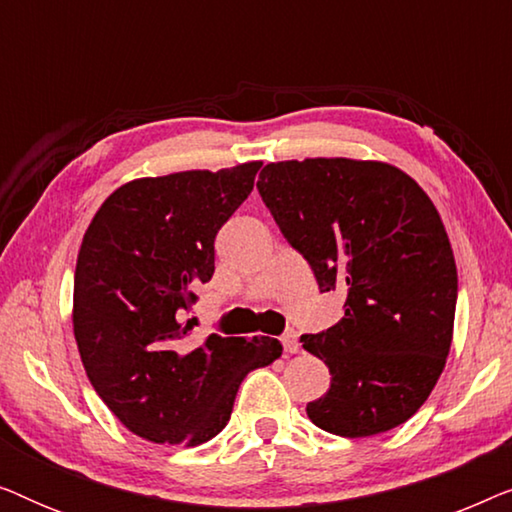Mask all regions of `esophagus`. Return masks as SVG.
Returning a JSON list of instances; mask_svg holds the SVG:
<instances>
[{
    "label": "esophagus",
    "instance_id": "34e87169",
    "mask_svg": "<svg viewBox=\"0 0 512 512\" xmlns=\"http://www.w3.org/2000/svg\"><path fill=\"white\" fill-rule=\"evenodd\" d=\"M282 345H284V352L286 354H296L300 349V342H298V333L296 331H286L282 335Z\"/></svg>",
    "mask_w": 512,
    "mask_h": 512
}]
</instances>
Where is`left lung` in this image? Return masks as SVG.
Instances as JSON below:
<instances>
[{
	"mask_svg": "<svg viewBox=\"0 0 512 512\" xmlns=\"http://www.w3.org/2000/svg\"><path fill=\"white\" fill-rule=\"evenodd\" d=\"M256 188L319 291L347 293L338 324L300 338L331 370L307 417L342 438L408 422L443 373L457 310V265L429 195L394 165L349 158L270 163Z\"/></svg>",
	"mask_w": 512,
	"mask_h": 512,
	"instance_id": "8db88e82",
	"label": "left lung"
}]
</instances>
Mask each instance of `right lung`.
<instances>
[{"mask_svg":"<svg viewBox=\"0 0 512 512\" xmlns=\"http://www.w3.org/2000/svg\"><path fill=\"white\" fill-rule=\"evenodd\" d=\"M261 163L135 179L83 235L74 338L97 396L139 438L202 445L228 424L251 370L282 356L275 338L212 333L184 352L193 289L214 275V240L247 200Z\"/></svg>","mask_w":512,"mask_h":512,"instance_id":"right-lung-1","label":"right lung"}]
</instances>
